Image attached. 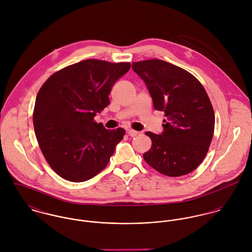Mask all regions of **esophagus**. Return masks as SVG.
Wrapping results in <instances>:
<instances>
[{"label":"esophagus","instance_id":"1","mask_svg":"<svg viewBox=\"0 0 252 252\" xmlns=\"http://www.w3.org/2000/svg\"><path fill=\"white\" fill-rule=\"evenodd\" d=\"M127 133H128V135H129L130 137H136L137 135H139V134H140L138 131H135V130H133V129H129V130H127Z\"/></svg>","mask_w":252,"mask_h":252}]
</instances>
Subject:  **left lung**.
<instances>
[{
	"mask_svg": "<svg viewBox=\"0 0 252 252\" xmlns=\"http://www.w3.org/2000/svg\"><path fill=\"white\" fill-rule=\"evenodd\" d=\"M144 79L153 106L164 111V132H145L151 147L144 161L168 177L193 172L206 157L215 132V111L202 83L189 72L159 59L133 62Z\"/></svg>",
	"mask_w": 252,
	"mask_h": 252,
	"instance_id": "1",
	"label": "left lung"
}]
</instances>
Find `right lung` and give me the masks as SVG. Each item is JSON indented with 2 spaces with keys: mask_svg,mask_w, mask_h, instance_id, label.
Wrapping results in <instances>:
<instances>
[{
  "mask_svg": "<svg viewBox=\"0 0 252 252\" xmlns=\"http://www.w3.org/2000/svg\"><path fill=\"white\" fill-rule=\"evenodd\" d=\"M130 63L87 59L51 74L36 95L33 122L39 148L62 179L82 182L108 165L125 130H107L94 120L109 105L115 81Z\"/></svg>",
  "mask_w": 252,
  "mask_h": 252,
  "instance_id": "add662e5",
  "label": "right lung"
}]
</instances>
